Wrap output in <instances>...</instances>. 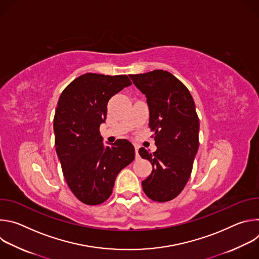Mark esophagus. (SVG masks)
Wrapping results in <instances>:
<instances>
[{
	"instance_id": "esophagus-1",
	"label": "esophagus",
	"mask_w": 259,
	"mask_h": 259,
	"mask_svg": "<svg viewBox=\"0 0 259 259\" xmlns=\"http://www.w3.org/2000/svg\"><path fill=\"white\" fill-rule=\"evenodd\" d=\"M134 149H135V157H136V160H138L140 157H139V154H138V150H139V146L138 145H134Z\"/></svg>"
}]
</instances>
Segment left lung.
<instances>
[{
  "label": "left lung",
  "instance_id": "obj_1",
  "mask_svg": "<svg viewBox=\"0 0 259 259\" xmlns=\"http://www.w3.org/2000/svg\"><path fill=\"white\" fill-rule=\"evenodd\" d=\"M145 95L150 109L149 126L154 132L157 151L139 149L153 171L142 181L145 195L155 202L176 198L190 179L199 149V118L189 91L172 73L156 69L129 75Z\"/></svg>",
  "mask_w": 259,
  "mask_h": 259
}]
</instances>
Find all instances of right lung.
<instances>
[{
	"label": "right lung",
	"instance_id": "obj_1",
	"mask_svg": "<svg viewBox=\"0 0 259 259\" xmlns=\"http://www.w3.org/2000/svg\"><path fill=\"white\" fill-rule=\"evenodd\" d=\"M131 84L126 75L88 72L73 80L59 97L53 122L55 149L68 188L84 204L106 201L119 172L135 158L130 141L118 139L104 146L99 132L108 100Z\"/></svg>",
	"mask_w": 259,
	"mask_h": 259
}]
</instances>
